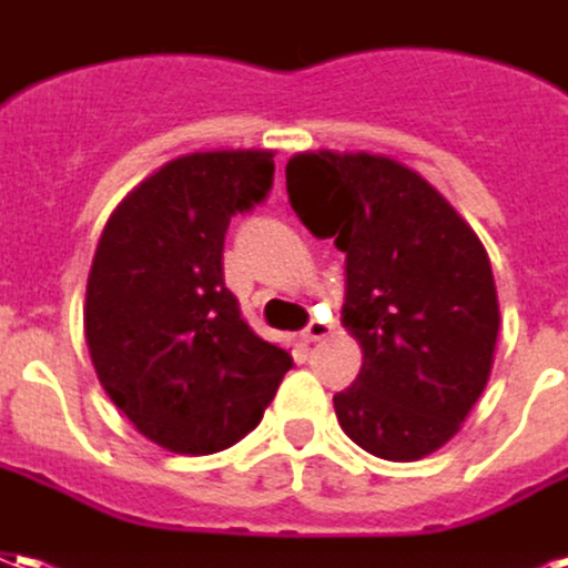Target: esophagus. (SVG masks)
Listing matches in <instances>:
<instances>
[{
    "label": "esophagus",
    "instance_id": "34e87169",
    "mask_svg": "<svg viewBox=\"0 0 568 568\" xmlns=\"http://www.w3.org/2000/svg\"><path fill=\"white\" fill-rule=\"evenodd\" d=\"M332 334V325L325 320H310V325L304 328V341L307 344H316V341H322V337H328Z\"/></svg>",
    "mask_w": 568,
    "mask_h": 568
}]
</instances>
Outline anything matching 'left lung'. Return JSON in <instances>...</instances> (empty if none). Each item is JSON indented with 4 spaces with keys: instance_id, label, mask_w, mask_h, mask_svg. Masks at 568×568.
Segmentation results:
<instances>
[{
    "instance_id": "obj_1",
    "label": "left lung",
    "mask_w": 568,
    "mask_h": 568,
    "mask_svg": "<svg viewBox=\"0 0 568 568\" xmlns=\"http://www.w3.org/2000/svg\"><path fill=\"white\" fill-rule=\"evenodd\" d=\"M288 203L346 252L344 325L362 371L334 395L362 450L410 463L438 450L487 386L499 301L475 231L423 175L381 154H297Z\"/></svg>"
}]
</instances>
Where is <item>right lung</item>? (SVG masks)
<instances>
[{
    "label": "right lung",
    "instance_id": "add662e5",
    "mask_svg": "<svg viewBox=\"0 0 568 568\" xmlns=\"http://www.w3.org/2000/svg\"><path fill=\"white\" fill-rule=\"evenodd\" d=\"M273 187V151H197L145 179L105 224L88 276L84 334L109 398L173 453L248 435L292 356L248 328L224 285L231 215Z\"/></svg>",
    "mask_w": 568,
    "mask_h": 568
}]
</instances>
